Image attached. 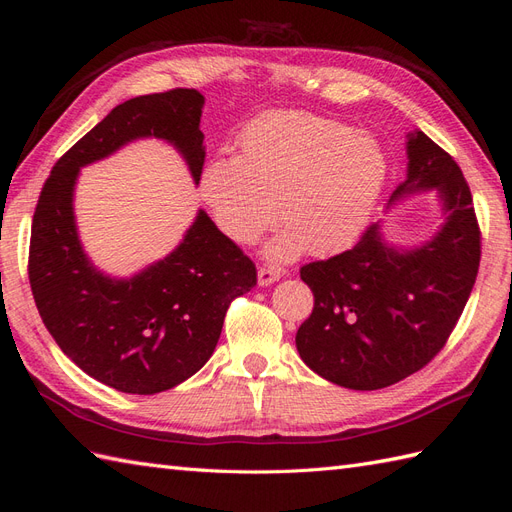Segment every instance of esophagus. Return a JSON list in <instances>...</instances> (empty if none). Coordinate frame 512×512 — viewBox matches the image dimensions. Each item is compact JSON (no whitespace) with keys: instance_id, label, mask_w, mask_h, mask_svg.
Listing matches in <instances>:
<instances>
[{"instance_id":"34e87169","label":"esophagus","mask_w":512,"mask_h":512,"mask_svg":"<svg viewBox=\"0 0 512 512\" xmlns=\"http://www.w3.org/2000/svg\"><path fill=\"white\" fill-rule=\"evenodd\" d=\"M282 277V269L277 267H260L258 269V284L260 286H271L273 282H277Z\"/></svg>"}]
</instances>
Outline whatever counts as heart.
Here are the masks:
<instances>
[{
	"instance_id": "heart-1",
	"label": "heart",
	"mask_w": 512,
	"mask_h": 512,
	"mask_svg": "<svg viewBox=\"0 0 512 512\" xmlns=\"http://www.w3.org/2000/svg\"><path fill=\"white\" fill-rule=\"evenodd\" d=\"M389 175L374 134L309 115L260 117L239 136V156H220L200 173V200L224 235L252 245L269 230L280 205L282 237L273 258L303 250L329 254L359 235Z\"/></svg>"
}]
</instances>
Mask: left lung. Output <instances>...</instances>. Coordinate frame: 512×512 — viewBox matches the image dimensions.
<instances>
[{
  "label": "left lung",
  "mask_w": 512,
  "mask_h": 512,
  "mask_svg": "<svg viewBox=\"0 0 512 512\" xmlns=\"http://www.w3.org/2000/svg\"><path fill=\"white\" fill-rule=\"evenodd\" d=\"M436 188L444 224L414 250L386 245L369 224L350 250L301 267L314 309L297 331L309 369L352 391H378L423 369L468 303L480 228L461 168L423 132L408 136V177L389 203Z\"/></svg>",
  "instance_id": "1"
}]
</instances>
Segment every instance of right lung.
<instances>
[{"instance_id":"obj_1","label":"right lung","mask_w":512,"mask_h":512,"mask_svg":"<svg viewBox=\"0 0 512 512\" xmlns=\"http://www.w3.org/2000/svg\"><path fill=\"white\" fill-rule=\"evenodd\" d=\"M203 104L200 91L177 87L115 106L57 160L34 211L27 273L44 327L87 376L121 393L156 395L194 376L230 303L256 286V267L198 211L173 254L130 280L106 277L76 235L74 183L81 166L145 136L173 143L198 183Z\"/></svg>"}]
</instances>
